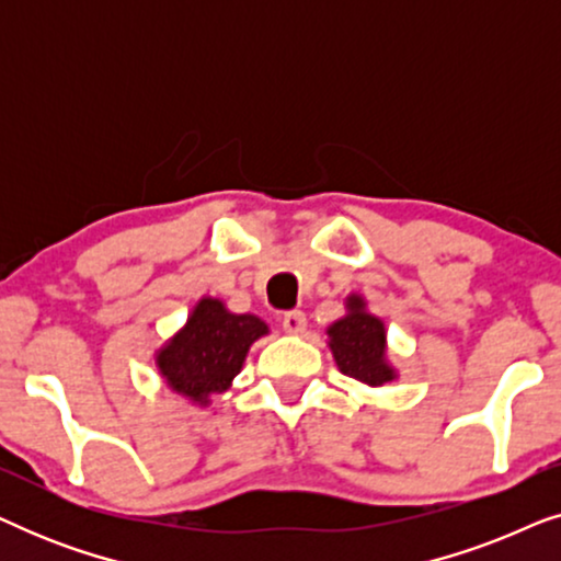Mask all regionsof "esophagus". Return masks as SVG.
<instances>
[{
  "label": "esophagus",
  "instance_id": "1",
  "mask_svg": "<svg viewBox=\"0 0 561 561\" xmlns=\"http://www.w3.org/2000/svg\"><path fill=\"white\" fill-rule=\"evenodd\" d=\"M283 329H286L288 334H304L306 329V313L304 311H286L283 313Z\"/></svg>",
  "mask_w": 561,
  "mask_h": 561
}]
</instances>
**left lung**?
Here are the masks:
<instances>
[{
  "mask_svg": "<svg viewBox=\"0 0 561 561\" xmlns=\"http://www.w3.org/2000/svg\"><path fill=\"white\" fill-rule=\"evenodd\" d=\"M350 313L327 329L329 347L336 367L350 378L363 380L367 386H382L393 380L396 373L386 359V327L378 317L365 311L359 296L347 298Z\"/></svg>",
  "mask_w": 561,
  "mask_h": 561,
  "instance_id": "1",
  "label": "left lung"
}]
</instances>
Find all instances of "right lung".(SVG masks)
Wrapping results in <instances>:
<instances>
[{
  "instance_id": "1",
  "label": "right lung",
  "mask_w": 561,
  "mask_h": 561,
  "mask_svg": "<svg viewBox=\"0 0 561 561\" xmlns=\"http://www.w3.org/2000/svg\"><path fill=\"white\" fill-rule=\"evenodd\" d=\"M267 334L252 313H229L219 298H202L186 327L158 352V367L175 393L198 405L221 393L242 370L250 344Z\"/></svg>"
}]
</instances>
